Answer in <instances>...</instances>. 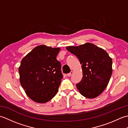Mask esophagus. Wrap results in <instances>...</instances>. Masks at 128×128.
<instances>
[{
  "mask_svg": "<svg viewBox=\"0 0 128 128\" xmlns=\"http://www.w3.org/2000/svg\"><path fill=\"white\" fill-rule=\"evenodd\" d=\"M72 74H73V72H72V71L71 72H69V73H68V74H67V76H71Z\"/></svg>",
  "mask_w": 128,
  "mask_h": 128,
  "instance_id": "obj_1",
  "label": "esophagus"
}]
</instances>
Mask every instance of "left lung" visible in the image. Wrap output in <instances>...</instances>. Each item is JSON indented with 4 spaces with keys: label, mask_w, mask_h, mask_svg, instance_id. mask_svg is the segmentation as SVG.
<instances>
[{
    "label": "left lung",
    "mask_w": 128,
    "mask_h": 128,
    "mask_svg": "<svg viewBox=\"0 0 128 128\" xmlns=\"http://www.w3.org/2000/svg\"><path fill=\"white\" fill-rule=\"evenodd\" d=\"M66 48L76 56L82 65V78L76 85L80 94L88 98L98 96L107 86L112 75V58L106 50L90 43Z\"/></svg>",
    "instance_id": "1"
}]
</instances>
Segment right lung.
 Instances as JSON below:
<instances>
[{
  "label": "right lung",
  "mask_w": 128,
  "mask_h": 128,
  "mask_svg": "<svg viewBox=\"0 0 128 128\" xmlns=\"http://www.w3.org/2000/svg\"><path fill=\"white\" fill-rule=\"evenodd\" d=\"M59 48L40 45L24 57L18 68L20 81L26 94L43 103L56 96L62 78L60 62L56 58Z\"/></svg>",
  "instance_id": "obj_1"
}]
</instances>
